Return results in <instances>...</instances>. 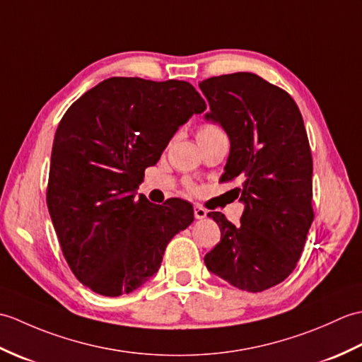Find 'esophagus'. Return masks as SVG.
<instances>
[{"label": "esophagus", "mask_w": 362, "mask_h": 362, "mask_svg": "<svg viewBox=\"0 0 362 362\" xmlns=\"http://www.w3.org/2000/svg\"><path fill=\"white\" fill-rule=\"evenodd\" d=\"M206 211L205 209H202L201 205H194V218L196 219H204V218H206Z\"/></svg>", "instance_id": "obj_1"}]
</instances>
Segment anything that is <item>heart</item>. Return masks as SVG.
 Listing matches in <instances>:
<instances>
[{"label":"heart","instance_id":"heart-1","mask_svg":"<svg viewBox=\"0 0 362 362\" xmlns=\"http://www.w3.org/2000/svg\"><path fill=\"white\" fill-rule=\"evenodd\" d=\"M216 130H219L216 126L209 124V126H204L199 134H210V132H216Z\"/></svg>","mask_w":362,"mask_h":362}]
</instances>
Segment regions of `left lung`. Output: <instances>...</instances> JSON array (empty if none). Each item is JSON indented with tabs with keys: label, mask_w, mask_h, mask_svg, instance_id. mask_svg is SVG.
<instances>
[{
	"label": "left lung",
	"mask_w": 362,
	"mask_h": 362,
	"mask_svg": "<svg viewBox=\"0 0 362 362\" xmlns=\"http://www.w3.org/2000/svg\"><path fill=\"white\" fill-rule=\"evenodd\" d=\"M210 104L205 121L230 140L222 179H238L241 224L219 211L209 216L221 241L204 261L235 288L261 292L294 271L313 222V158L303 118L286 91L253 73H233L199 83Z\"/></svg>",
	"instance_id": "1"
}]
</instances>
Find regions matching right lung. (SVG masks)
Wrapping results in <instances>:
<instances>
[{
  "label": "right lung",
  "instance_id": "add662e5",
  "mask_svg": "<svg viewBox=\"0 0 362 362\" xmlns=\"http://www.w3.org/2000/svg\"><path fill=\"white\" fill-rule=\"evenodd\" d=\"M206 109L185 81L110 78L59 122L46 202L66 263L83 286L129 294L158 272L168 243L194 219L193 205L135 197L180 126Z\"/></svg>",
  "mask_w": 362,
  "mask_h": 362
}]
</instances>
